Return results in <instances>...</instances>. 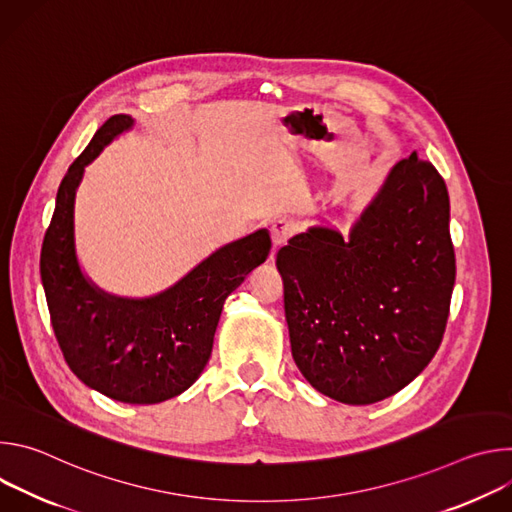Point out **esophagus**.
Returning a JSON list of instances; mask_svg holds the SVG:
<instances>
[{
  "label": "esophagus",
  "instance_id": "obj_1",
  "mask_svg": "<svg viewBox=\"0 0 512 512\" xmlns=\"http://www.w3.org/2000/svg\"><path fill=\"white\" fill-rule=\"evenodd\" d=\"M294 235V227H291L287 221H275L271 225V243H273V251L281 249L289 237Z\"/></svg>",
  "mask_w": 512,
  "mask_h": 512
}]
</instances>
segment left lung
Masks as SVG:
<instances>
[{
	"instance_id": "left-lung-1",
	"label": "left lung",
	"mask_w": 512,
	"mask_h": 512,
	"mask_svg": "<svg viewBox=\"0 0 512 512\" xmlns=\"http://www.w3.org/2000/svg\"><path fill=\"white\" fill-rule=\"evenodd\" d=\"M291 354L306 381L346 405L407 387L444 338L456 257L444 178L413 152L348 235L316 225L275 261Z\"/></svg>"
}]
</instances>
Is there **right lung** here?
I'll return each mask as SVG.
<instances>
[{
  "instance_id": "add662e5",
  "label": "right lung",
  "mask_w": 512,
  "mask_h": 512,
  "mask_svg": "<svg viewBox=\"0 0 512 512\" xmlns=\"http://www.w3.org/2000/svg\"><path fill=\"white\" fill-rule=\"evenodd\" d=\"M131 115L109 117L60 182L40 255V275L58 346L87 387L131 405H154L184 393L204 371L225 300L271 249L267 229L216 249L172 287L150 298H121L81 269L75 200L85 168Z\"/></svg>"
}]
</instances>
